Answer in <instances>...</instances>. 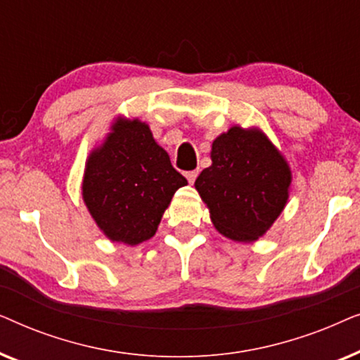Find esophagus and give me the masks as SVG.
<instances>
[{
  "instance_id": "34e87169",
  "label": "esophagus",
  "mask_w": 360,
  "mask_h": 360,
  "mask_svg": "<svg viewBox=\"0 0 360 360\" xmlns=\"http://www.w3.org/2000/svg\"><path fill=\"white\" fill-rule=\"evenodd\" d=\"M185 176L188 179L190 184H193L196 180V176H198V170H190V172H185Z\"/></svg>"
}]
</instances>
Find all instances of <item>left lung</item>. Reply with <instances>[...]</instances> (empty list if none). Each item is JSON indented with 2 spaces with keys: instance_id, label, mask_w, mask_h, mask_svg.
Returning <instances> with one entry per match:
<instances>
[{
  "instance_id": "8db88e82",
  "label": "left lung",
  "mask_w": 360,
  "mask_h": 360,
  "mask_svg": "<svg viewBox=\"0 0 360 360\" xmlns=\"http://www.w3.org/2000/svg\"><path fill=\"white\" fill-rule=\"evenodd\" d=\"M211 162L195 188L214 228L239 243L257 240L287 205L292 184L287 160L262 131L233 126L213 141Z\"/></svg>"
}]
</instances>
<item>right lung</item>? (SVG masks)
Returning a JSON list of instances; mask_svg holds the SVG:
<instances>
[{"mask_svg":"<svg viewBox=\"0 0 360 360\" xmlns=\"http://www.w3.org/2000/svg\"><path fill=\"white\" fill-rule=\"evenodd\" d=\"M185 185L149 126L117 117L88 157L82 195L108 239L136 245L155 234L172 196Z\"/></svg>","mask_w":360,"mask_h":360,"instance_id":"right-lung-1","label":"right lung"}]
</instances>
